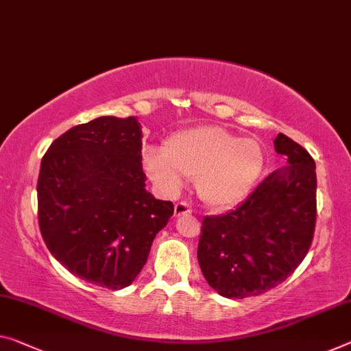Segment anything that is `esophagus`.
<instances>
[{"mask_svg":"<svg viewBox=\"0 0 351 351\" xmlns=\"http://www.w3.org/2000/svg\"><path fill=\"white\" fill-rule=\"evenodd\" d=\"M191 213V208L185 202H177L174 206V217H180V215Z\"/></svg>","mask_w":351,"mask_h":351,"instance_id":"esophagus-1","label":"esophagus"}]
</instances>
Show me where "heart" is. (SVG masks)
Segmentation results:
<instances>
[{
	"label": "heart",
	"mask_w": 351,
	"mask_h": 351,
	"mask_svg": "<svg viewBox=\"0 0 351 351\" xmlns=\"http://www.w3.org/2000/svg\"><path fill=\"white\" fill-rule=\"evenodd\" d=\"M265 155L258 141L235 138L219 127L183 130L165 143L163 150L145 149L143 166L149 179L168 196L194 179L197 197L210 208L224 210L247 196L262 174Z\"/></svg>",
	"instance_id": "heart-1"
}]
</instances>
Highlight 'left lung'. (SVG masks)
Returning a JSON list of instances; mask_svg holds the SVG:
<instances>
[{"instance_id":"1","label":"left lung","mask_w":351,"mask_h":351,"mask_svg":"<svg viewBox=\"0 0 351 351\" xmlns=\"http://www.w3.org/2000/svg\"><path fill=\"white\" fill-rule=\"evenodd\" d=\"M273 143L287 166L267 176L234 210L202 221L199 267L224 298L241 300L276 287L303 262L312 243L315 163L282 133Z\"/></svg>"}]
</instances>
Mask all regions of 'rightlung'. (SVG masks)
<instances>
[{
    "label": "right lung",
    "mask_w": 351,
    "mask_h": 351,
    "mask_svg": "<svg viewBox=\"0 0 351 351\" xmlns=\"http://www.w3.org/2000/svg\"><path fill=\"white\" fill-rule=\"evenodd\" d=\"M136 117L101 116L51 143L37 180L39 226L70 273L119 290L147 262L155 235L174 213L145 190Z\"/></svg>",
    "instance_id": "right-lung-1"
}]
</instances>
